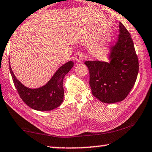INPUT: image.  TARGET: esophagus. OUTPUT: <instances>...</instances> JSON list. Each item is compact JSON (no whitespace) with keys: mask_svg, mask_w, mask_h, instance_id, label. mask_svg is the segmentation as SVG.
<instances>
[{"mask_svg":"<svg viewBox=\"0 0 152 152\" xmlns=\"http://www.w3.org/2000/svg\"><path fill=\"white\" fill-rule=\"evenodd\" d=\"M86 58V55L83 54V53L79 52L75 57V60L77 62H81Z\"/></svg>","mask_w":152,"mask_h":152,"instance_id":"esophagus-1","label":"esophagus"}]
</instances>
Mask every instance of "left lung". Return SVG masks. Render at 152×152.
Wrapping results in <instances>:
<instances>
[{
	"label": "left lung",
	"mask_w": 152,
	"mask_h": 152,
	"mask_svg": "<svg viewBox=\"0 0 152 152\" xmlns=\"http://www.w3.org/2000/svg\"><path fill=\"white\" fill-rule=\"evenodd\" d=\"M110 62L86 61L92 93L102 102H121L128 95L137 78L138 60L131 36L121 23L119 36L110 47Z\"/></svg>",
	"instance_id": "8db88e82"
}]
</instances>
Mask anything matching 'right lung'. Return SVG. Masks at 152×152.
I'll use <instances>...</instances> for the list:
<instances>
[{
    "label": "right lung",
    "instance_id": "add662e5",
    "mask_svg": "<svg viewBox=\"0 0 152 152\" xmlns=\"http://www.w3.org/2000/svg\"><path fill=\"white\" fill-rule=\"evenodd\" d=\"M12 80L19 96L31 108L39 111L52 110L61 105L64 100L63 80L73 66V61H68L59 68L51 79L45 86L36 89L28 88L15 77L11 68Z\"/></svg>",
    "mask_w": 152,
    "mask_h": 152
}]
</instances>
